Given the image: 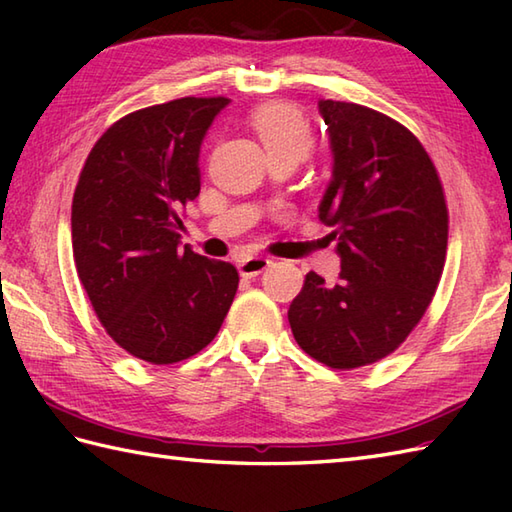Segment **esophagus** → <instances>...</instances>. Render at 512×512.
Wrapping results in <instances>:
<instances>
[{
  "mask_svg": "<svg viewBox=\"0 0 512 512\" xmlns=\"http://www.w3.org/2000/svg\"><path fill=\"white\" fill-rule=\"evenodd\" d=\"M270 264H273V262H270L268 257L248 255L237 264V268H239V275H242V277H257V275H262Z\"/></svg>",
  "mask_w": 512,
  "mask_h": 512,
  "instance_id": "esophagus-1",
  "label": "esophagus"
}]
</instances>
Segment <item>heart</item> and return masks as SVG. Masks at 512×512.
Here are the masks:
<instances>
[{
	"mask_svg": "<svg viewBox=\"0 0 512 512\" xmlns=\"http://www.w3.org/2000/svg\"><path fill=\"white\" fill-rule=\"evenodd\" d=\"M250 125L262 140L268 158L288 156L301 162L312 154L314 129L297 107L286 103L264 105L250 118Z\"/></svg>",
	"mask_w": 512,
	"mask_h": 512,
	"instance_id": "heart-1",
	"label": "heart"
}]
</instances>
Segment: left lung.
I'll return each instance as SVG.
<instances>
[{
  "mask_svg": "<svg viewBox=\"0 0 512 512\" xmlns=\"http://www.w3.org/2000/svg\"><path fill=\"white\" fill-rule=\"evenodd\" d=\"M334 169L319 204L341 273H308L288 321L306 354L334 369L385 358L436 295L449 239L442 182L420 140L372 107L319 101Z\"/></svg>",
  "mask_w": 512,
  "mask_h": 512,
  "instance_id": "obj_1",
  "label": "left lung"
}]
</instances>
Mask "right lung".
I'll list each match as a JSON object with an SVG mask.
<instances>
[{"instance_id": "1", "label": "right lung", "mask_w": 512, "mask_h": 512, "mask_svg": "<svg viewBox=\"0 0 512 512\" xmlns=\"http://www.w3.org/2000/svg\"><path fill=\"white\" fill-rule=\"evenodd\" d=\"M224 96H184L123 116L96 140L72 198L76 273L105 332L154 365L220 332L237 268L180 248V211L200 193V145Z\"/></svg>"}]
</instances>
